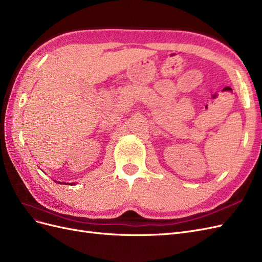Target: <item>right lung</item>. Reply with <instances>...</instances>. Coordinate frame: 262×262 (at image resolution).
Instances as JSON below:
<instances>
[{
  "instance_id": "obj_1",
  "label": "right lung",
  "mask_w": 262,
  "mask_h": 262,
  "mask_svg": "<svg viewBox=\"0 0 262 262\" xmlns=\"http://www.w3.org/2000/svg\"><path fill=\"white\" fill-rule=\"evenodd\" d=\"M55 182H57V184H62V185L64 184V182H59V181H55Z\"/></svg>"
}]
</instances>
